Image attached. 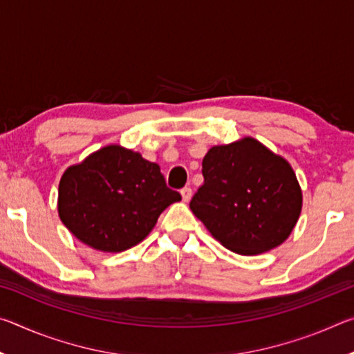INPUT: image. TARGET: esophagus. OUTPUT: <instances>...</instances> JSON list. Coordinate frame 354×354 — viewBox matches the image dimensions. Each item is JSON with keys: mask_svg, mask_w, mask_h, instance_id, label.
Segmentation results:
<instances>
[{"mask_svg": "<svg viewBox=\"0 0 354 354\" xmlns=\"http://www.w3.org/2000/svg\"><path fill=\"white\" fill-rule=\"evenodd\" d=\"M181 195H183V200L184 201H189L192 198V189L185 185V187L181 189Z\"/></svg>", "mask_w": 354, "mask_h": 354, "instance_id": "34e87169", "label": "esophagus"}]
</instances>
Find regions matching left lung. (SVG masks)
Instances as JSON below:
<instances>
[{"instance_id": "1", "label": "left lung", "mask_w": 354, "mask_h": 354, "mask_svg": "<svg viewBox=\"0 0 354 354\" xmlns=\"http://www.w3.org/2000/svg\"><path fill=\"white\" fill-rule=\"evenodd\" d=\"M190 209L227 250L253 256L283 243L301 212V189L286 159L245 137L209 149Z\"/></svg>"}]
</instances>
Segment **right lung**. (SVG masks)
Instances as JSON below:
<instances>
[{"mask_svg": "<svg viewBox=\"0 0 354 354\" xmlns=\"http://www.w3.org/2000/svg\"><path fill=\"white\" fill-rule=\"evenodd\" d=\"M179 200L158 164L109 145L65 170L57 209L62 223L82 243L118 253L142 242L164 209Z\"/></svg>", "mask_w": 354, "mask_h": 354, "instance_id": "1", "label": "right lung"}]
</instances>
